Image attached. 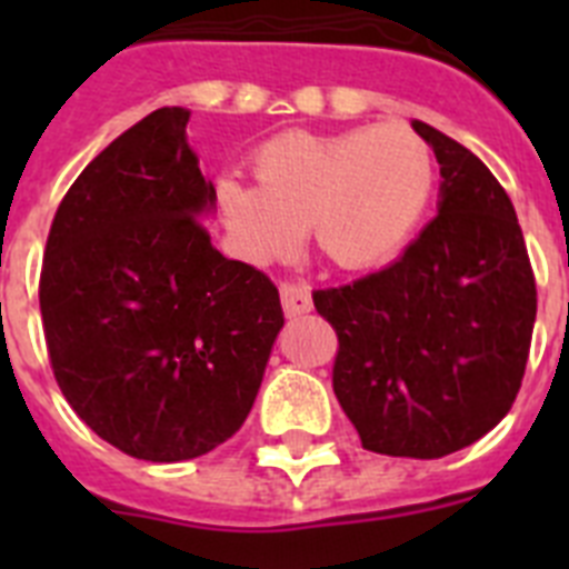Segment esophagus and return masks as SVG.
<instances>
[{"label":"esophagus","mask_w":569,"mask_h":569,"mask_svg":"<svg viewBox=\"0 0 569 569\" xmlns=\"http://www.w3.org/2000/svg\"><path fill=\"white\" fill-rule=\"evenodd\" d=\"M279 296H281V308H284V313L293 319V316H301V313H310V308H313V299H310V290L305 288V284H293V281H284L279 288Z\"/></svg>","instance_id":"obj_1"}]
</instances>
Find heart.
I'll return each instance as SVG.
<instances>
[{"label": "heart", "mask_w": 569, "mask_h": 569, "mask_svg": "<svg viewBox=\"0 0 569 569\" xmlns=\"http://www.w3.org/2000/svg\"><path fill=\"white\" fill-rule=\"evenodd\" d=\"M250 170L256 184L233 173L216 182V208L253 264L290 253L305 224L336 268L385 264L413 239L436 190L433 150L407 124L284 130L253 150Z\"/></svg>", "instance_id": "obj_1"}]
</instances>
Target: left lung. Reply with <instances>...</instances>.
<instances>
[{
	"instance_id": "8db88e82",
	"label": "left lung",
	"mask_w": 569,
	"mask_h": 569,
	"mask_svg": "<svg viewBox=\"0 0 569 569\" xmlns=\"http://www.w3.org/2000/svg\"><path fill=\"white\" fill-rule=\"evenodd\" d=\"M441 168L439 216L385 270L316 290L339 353L333 393L365 450L441 459L510 413L536 279L510 196L479 156L413 119Z\"/></svg>"
}]
</instances>
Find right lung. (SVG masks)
I'll list each match as a JSON object with an SVG mask.
<instances>
[{"mask_svg": "<svg viewBox=\"0 0 569 569\" xmlns=\"http://www.w3.org/2000/svg\"><path fill=\"white\" fill-rule=\"evenodd\" d=\"M190 110L159 108L79 173L44 248L39 308L79 419L144 461L210 453L244 425L279 336V290L199 219L216 188Z\"/></svg>", "mask_w": 569, "mask_h": 569, "instance_id": "1", "label": "right lung"}]
</instances>
